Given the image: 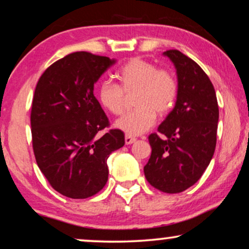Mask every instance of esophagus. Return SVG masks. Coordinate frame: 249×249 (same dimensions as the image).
Segmentation results:
<instances>
[{
    "label": "esophagus",
    "instance_id": "1",
    "mask_svg": "<svg viewBox=\"0 0 249 249\" xmlns=\"http://www.w3.org/2000/svg\"><path fill=\"white\" fill-rule=\"evenodd\" d=\"M124 142H125V144H127V145L132 144V143H135V142H136V138L130 136V135H125Z\"/></svg>",
    "mask_w": 249,
    "mask_h": 249
}]
</instances>
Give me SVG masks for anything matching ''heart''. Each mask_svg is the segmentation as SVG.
I'll return each mask as SVG.
<instances>
[{
	"label": "heart",
	"instance_id": "obj_1",
	"mask_svg": "<svg viewBox=\"0 0 249 249\" xmlns=\"http://www.w3.org/2000/svg\"><path fill=\"white\" fill-rule=\"evenodd\" d=\"M121 85L104 81L99 87L98 98L103 107L113 115L124 114L128 97L132 95L136 109L117 121L118 129L130 136L144 134L153 127L158 117L172 111L178 96V82L172 71L159 69L156 64L132 58L118 73Z\"/></svg>",
	"mask_w": 249,
	"mask_h": 249
}]
</instances>
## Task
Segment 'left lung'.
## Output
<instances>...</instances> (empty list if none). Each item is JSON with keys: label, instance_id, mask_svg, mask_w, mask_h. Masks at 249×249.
<instances>
[{"label": "left lung", "instance_id": "8db88e82", "mask_svg": "<svg viewBox=\"0 0 249 249\" xmlns=\"http://www.w3.org/2000/svg\"><path fill=\"white\" fill-rule=\"evenodd\" d=\"M163 53L176 67L178 96L159 132L148 136L152 152L144 174L159 191L179 193L198 182L214 156L218 104L214 86L195 60L175 49Z\"/></svg>", "mask_w": 249, "mask_h": 249}]
</instances>
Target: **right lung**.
Segmentation results:
<instances>
[{"label": "right lung", "mask_w": 249, "mask_h": 249, "mask_svg": "<svg viewBox=\"0 0 249 249\" xmlns=\"http://www.w3.org/2000/svg\"><path fill=\"white\" fill-rule=\"evenodd\" d=\"M115 60L77 51L54 61L35 88L31 111L35 160L53 190L86 199L104 188L107 158L124 145L93 95V85Z\"/></svg>", "instance_id": "obj_1"}]
</instances>
